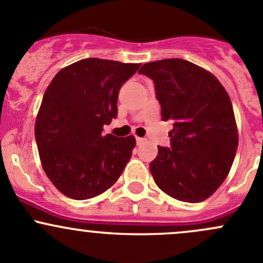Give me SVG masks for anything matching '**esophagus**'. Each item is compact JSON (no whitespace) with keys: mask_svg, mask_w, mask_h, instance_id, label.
Segmentation results:
<instances>
[{"mask_svg":"<svg viewBox=\"0 0 263 263\" xmlns=\"http://www.w3.org/2000/svg\"><path fill=\"white\" fill-rule=\"evenodd\" d=\"M144 141H145V139H141V137H137V136H136V144H137V145L144 144Z\"/></svg>","mask_w":263,"mask_h":263,"instance_id":"obj_1","label":"esophagus"}]
</instances>
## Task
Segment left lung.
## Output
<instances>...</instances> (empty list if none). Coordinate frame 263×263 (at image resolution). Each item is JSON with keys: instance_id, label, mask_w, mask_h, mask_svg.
Instances as JSON below:
<instances>
[{"instance_id": "left-lung-1", "label": "left lung", "mask_w": 263, "mask_h": 263, "mask_svg": "<svg viewBox=\"0 0 263 263\" xmlns=\"http://www.w3.org/2000/svg\"><path fill=\"white\" fill-rule=\"evenodd\" d=\"M139 73L155 84L161 119L173 122L171 147L158 146L150 163L154 181L176 200H206L225 181L238 147L227 90L213 73L181 58L145 63Z\"/></svg>"}]
</instances>
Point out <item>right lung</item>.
I'll return each mask as SVG.
<instances>
[{
    "label": "right lung",
    "mask_w": 263,
    "mask_h": 263,
    "mask_svg": "<svg viewBox=\"0 0 263 263\" xmlns=\"http://www.w3.org/2000/svg\"><path fill=\"white\" fill-rule=\"evenodd\" d=\"M139 67L86 58L62 68L47 87L35 140L47 177L67 197L87 200L105 192L131 159L134 136L102 132L117 118L119 89Z\"/></svg>",
    "instance_id": "obj_1"
}]
</instances>
